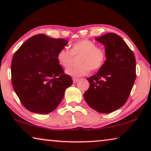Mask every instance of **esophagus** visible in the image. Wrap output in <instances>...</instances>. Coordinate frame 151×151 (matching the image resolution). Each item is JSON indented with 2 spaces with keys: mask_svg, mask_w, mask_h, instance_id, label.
<instances>
[{
  "mask_svg": "<svg viewBox=\"0 0 151 151\" xmlns=\"http://www.w3.org/2000/svg\"><path fill=\"white\" fill-rule=\"evenodd\" d=\"M78 80H79V79H78V78H73V83H77Z\"/></svg>",
  "mask_w": 151,
  "mask_h": 151,
  "instance_id": "1",
  "label": "esophagus"
}]
</instances>
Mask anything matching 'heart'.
Returning a JSON list of instances; mask_svg holds the SVG:
<instances>
[{"mask_svg":"<svg viewBox=\"0 0 151 151\" xmlns=\"http://www.w3.org/2000/svg\"><path fill=\"white\" fill-rule=\"evenodd\" d=\"M80 67H71L67 69L65 73L72 77L78 78L86 76L90 69L98 71L103 68L106 61V51L103 48L96 46L94 42L88 39L76 41L71 45V50L62 48L57 53V59L59 64L68 68L72 64L73 56H80Z\"/></svg>","mask_w":151,"mask_h":151,"instance_id":"obj_1","label":"heart"}]
</instances>
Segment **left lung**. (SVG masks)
I'll use <instances>...</instances> for the list:
<instances>
[{"instance_id":"1","label":"left lung","mask_w":151,"mask_h":151,"mask_svg":"<svg viewBox=\"0 0 151 151\" xmlns=\"http://www.w3.org/2000/svg\"><path fill=\"white\" fill-rule=\"evenodd\" d=\"M105 46L103 68L87 78L88 90L83 94L88 105L102 113H109L124 105L136 80V59L123 39L115 33L95 38Z\"/></svg>"}]
</instances>
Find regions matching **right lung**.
Wrapping results in <instances>:
<instances>
[{
	"instance_id": "obj_1",
	"label": "right lung",
	"mask_w": 151,
	"mask_h": 151,
	"mask_svg": "<svg viewBox=\"0 0 151 151\" xmlns=\"http://www.w3.org/2000/svg\"><path fill=\"white\" fill-rule=\"evenodd\" d=\"M63 38L40 34L31 37L14 54L11 62L13 89L25 109L39 114L52 112L73 83L57 59L68 45Z\"/></svg>"
}]
</instances>
